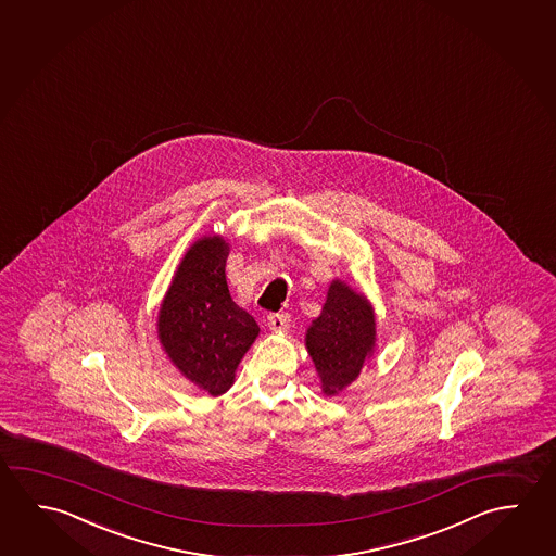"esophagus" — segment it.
Wrapping results in <instances>:
<instances>
[{
    "label": "esophagus",
    "instance_id": "1",
    "mask_svg": "<svg viewBox=\"0 0 556 556\" xmlns=\"http://www.w3.org/2000/svg\"><path fill=\"white\" fill-rule=\"evenodd\" d=\"M267 326L274 331H285L291 326V316L289 314H269L267 316Z\"/></svg>",
    "mask_w": 556,
    "mask_h": 556
}]
</instances>
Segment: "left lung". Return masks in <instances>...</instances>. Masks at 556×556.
<instances>
[{
  "label": "left lung",
  "mask_w": 556,
  "mask_h": 556,
  "mask_svg": "<svg viewBox=\"0 0 556 556\" xmlns=\"http://www.w3.org/2000/svg\"><path fill=\"white\" fill-rule=\"evenodd\" d=\"M374 316L363 294L333 281L319 318L312 321L306 346L316 365L324 393L336 395L361 374L372 353Z\"/></svg>",
  "instance_id": "obj_1"
}]
</instances>
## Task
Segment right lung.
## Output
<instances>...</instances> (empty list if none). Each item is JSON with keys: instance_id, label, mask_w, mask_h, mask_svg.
<instances>
[{"instance_id": "obj_1", "label": "right lung", "mask_w": 556, "mask_h": 556, "mask_svg": "<svg viewBox=\"0 0 556 556\" xmlns=\"http://www.w3.org/2000/svg\"><path fill=\"white\" fill-rule=\"evenodd\" d=\"M219 237L198 240L186 254L159 314V337L180 372L210 395L227 392L240 358L257 337L255 319L230 299Z\"/></svg>"}]
</instances>
